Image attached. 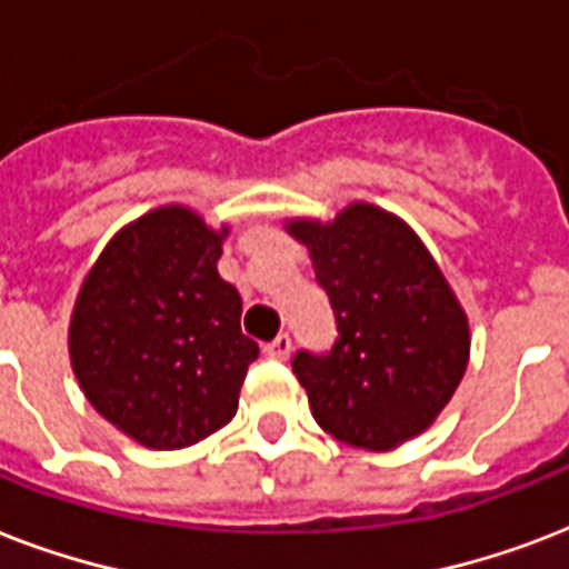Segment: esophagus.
<instances>
[{"label":"esophagus","instance_id":"esophagus-1","mask_svg":"<svg viewBox=\"0 0 569 569\" xmlns=\"http://www.w3.org/2000/svg\"><path fill=\"white\" fill-rule=\"evenodd\" d=\"M266 355L271 357V360H286V357L292 355V337H289V333H280V337H274L266 346Z\"/></svg>","mask_w":569,"mask_h":569}]
</instances>
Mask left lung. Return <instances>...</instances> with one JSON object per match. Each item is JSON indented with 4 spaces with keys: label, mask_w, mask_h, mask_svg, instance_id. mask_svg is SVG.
Instances as JSON below:
<instances>
[{
    "label": "left lung",
    "mask_w": 569,
    "mask_h": 569,
    "mask_svg": "<svg viewBox=\"0 0 569 569\" xmlns=\"http://www.w3.org/2000/svg\"><path fill=\"white\" fill-rule=\"evenodd\" d=\"M307 244L339 337L298 351L295 378L316 422L357 449L387 451L422 433L455 396L469 360V325L419 236L372 203L333 221L286 223Z\"/></svg>",
    "instance_id": "1"
}]
</instances>
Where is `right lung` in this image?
<instances>
[{"mask_svg":"<svg viewBox=\"0 0 569 569\" xmlns=\"http://www.w3.org/2000/svg\"><path fill=\"white\" fill-rule=\"evenodd\" d=\"M227 227L159 206L114 236L84 277L70 363L84 398L147 449H186L230 422L259 346L221 280Z\"/></svg>","mask_w":569,"mask_h":569,"instance_id":"add662e5","label":"right lung"}]
</instances>
